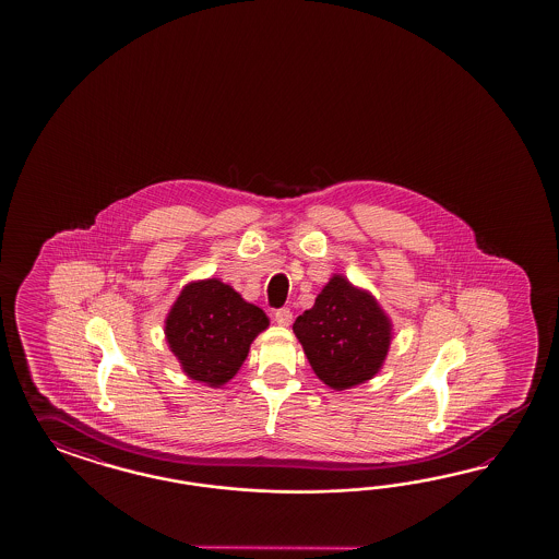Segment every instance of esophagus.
I'll return each instance as SVG.
<instances>
[{
  "label": "esophagus",
  "mask_w": 559,
  "mask_h": 559,
  "mask_svg": "<svg viewBox=\"0 0 559 559\" xmlns=\"http://www.w3.org/2000/svg\"><path fill=\"white\" fill-rule=\"evenodd\" d=\"M274 322L278 323V325H290V322H293V313L288 311L287 307L276 309V311H274Z\"/></svg>",
  "instance_id": "1"
}]
</instances>
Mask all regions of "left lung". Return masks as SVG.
Here are the masks:
<instances>
[{"label":"left lung","instance_id":"obj_1","mask_svg":"<svg viewBox=\"0 0 559 559\" xmlns=\"http://www.w3.org/2000/svg\"><path fill=\"white\" fill-rule=\"evenodd\" d=\"M313 372L332 390L372 379L385 362L391 320L369 290L334 274L311 309L293 323Z\"/></svg>","mask_w":559,"mask_h":559}]
</instances>
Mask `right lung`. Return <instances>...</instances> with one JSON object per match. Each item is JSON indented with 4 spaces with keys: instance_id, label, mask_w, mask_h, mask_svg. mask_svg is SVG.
I'll return each instance as SVG.
<instances>
[{
    "instance_id": "1",
    "label": "right lung",
    "mask_w": 559,
    "mask_h": 559,
    "mask_svg": "<svg viewBox=\"0 0 559 559\" xmlns=\"http://www.w3.org/2000/svg\"><path fill=\"white\" fill-rule=\"evenodd\" d=\"M269 328L266 313L241 295L206 278L188 283L166 318L169 350L190 379L221 388L243 365L250 344Z\"/></svg>"
}]
</instances>
